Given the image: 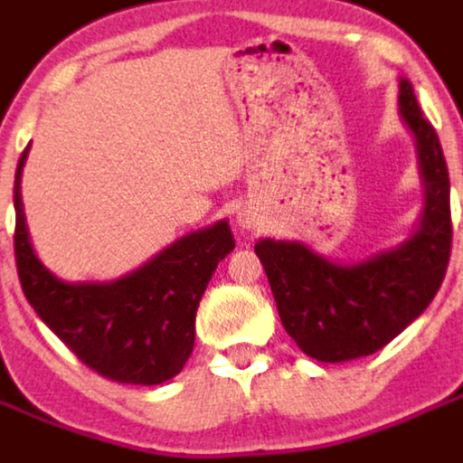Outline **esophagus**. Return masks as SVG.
<instances>
[{"instance_id":"1","label":"esophagus","mask_w":463,"mask_h":463,"mask_svg":"<svg viewBox=\"0 0 463 463\" xmlns=\"http://www.w3.org/2000/svg\"><path fill=\"white\" fill-rule=\"evenodd\" d=\"M238 223L242 225V228H256V225H259V216H256V212H251V209H242V212L238 213Z\"/></svg>"}]
</instances>
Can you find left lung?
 <instances>
[{"label":"left lung","instance_id":"8db88e82","mask_svg":"<svg viewBox=\"0 0 463 463\" xmlns=\"http://www.w3.org/2000/svg\"><path fill=\"white\" fill-rule=\"evenodd\" d=\"M400 118L417 141L426 207L410 240L357 263L332 261L301 242L259 240L279 320L306 355L344 363L393 341L433 301L452 250L449 176L436 129L400 80Z\"/></svg>","mask_w":463,"mask_h":463}]
</instances>
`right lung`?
Wrapping results in <instances>:
<instances>
[{"label":"right lung","instance_id":"1","mask_svg":"<svg viewBox=\"0 0 463 463\" xmlns=\"http://www.w3.org/2000/svg\"><path fill=\"white\" fill-rule=\"evenodd\" d=\"M15 169L14 250L21 287L34 313L110 382L155 386L176 376L195 345V316L213 270L235 247L228 221L190 232L115 282H63L34 256Z\"/></svg>","mask_w":463,"mask_h":463}]
</instances>
